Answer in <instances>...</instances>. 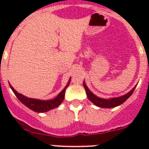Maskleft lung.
I'll return each instance as SVG.
<instances>
[{"label": "left lung", "instance_id": "left-lung-1", "mask_svg": "<svg viewBox=\"0 0 149 149\" xmlns=\"http://www.w3.org/2000/svg\"><path fill=\"white\" fill-rule=\"evenodd\" d=\"M84 86L86 91V96L88 99L91 100L93 104H95L96 106L99 107H102V108H112V107H118L120 104H122L125 101H126V100L131 97L134 91L136 88L135 86L134 88L132 89V91H130L129 92L125 95L120 96V97H113V98H109V99H104V98H100L97 96H96L95 94H93L91 92L87 86L86 85V83L84 80Z\"/></svg>", "mask_w": 149, "mask_h": 149}]
</instances>
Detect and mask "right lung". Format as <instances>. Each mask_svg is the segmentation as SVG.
Instances as JSON below:
<instances>
[{"label": "right lung", "mask_w": 149, "mask_h": 149, "mask_svg": "<svg viewBox=\"0 0 149 149\" xmlns=\"http://www.w3.org/2000/svg\"><path fill=\"white\" fill-rule=\"evenodd\" d=\"M70 80H71V78H70V79H69L66 86L64 87V89L61 91L60 93H58V95L56 96V97L51 100H42L27 97L25 96L17 93V91L13 88V86L10 84H9V86H10V89L12 90V91L15 94V96L17 97V99L19 100L20 101L22 102L24 105H25L27 107H29V109H31V110H32L35 112L43 113V112L50 111L52 109L56 108V107H58L62 104V102L63 101L64 97H65V90L69 86Z\"/></svg>", "instance_id": "right-lung-1"}]
</instances>
